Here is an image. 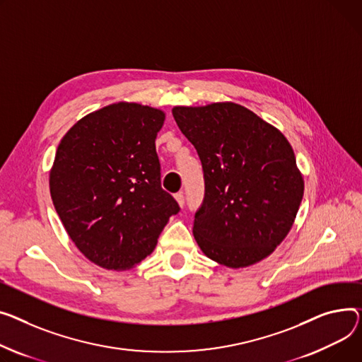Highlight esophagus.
<instances>
[{
    "label": "esophagus",
    "mask_w": 362,
    "mask_h": 362,
    "mask_svg": "<svg viewBox=\"0 0 362 362\" xmlns=\"http://www.w3.org/2000/svg\"><path fill=\"white\" fill-rule=\"evenodd\" d=\"M175 199L177 201V204H179L180 206H183V205H185V197H183L182 192H179V194H176V195H175Z\"/></svg>",
    "instance_id": "1"
}]
</instances>
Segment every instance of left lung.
I'll return each mask as SVG.
<instances>
[{"instance_id":"obj_1","label":"left lung","mask_w":362,"mask_h":362,"mask_svg":"<svg viewBox=\"0 0 362 362\" xmlns=\"http://www.w3.org/2000/svg\"><path fill=\"white\" fill-rule=\"evenodd\" d=\"M175 120L202 163L205 199L194 237L202 253L227 268H247L288 235L304 179L285 135L233 102L175 106Z\"/></svg>"}]
</instances>
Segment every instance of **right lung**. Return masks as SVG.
Returning <instances> with one entry per match:
<instances>
[{
  "label": "right lung",
  "instance_id": "right-lung-1",
  "mask_svg": "<svg viewBox=\"0 0 362 362\" xmlns=\"http://www.w3.org/2000/svg\"><path fill=\"white\" fill-rule=\"evenodd\" d=\"M164 119L157 107L113 103L81 117L57 148L54 206L72 243L100 268L136 267L179 212L160 182L156 138Z\"/></svg>",
  "mask_w": 362,
  "mask_h": 362
}]
</instances>
